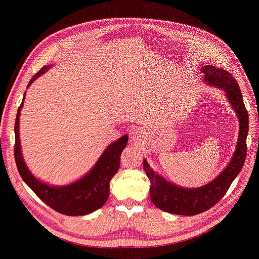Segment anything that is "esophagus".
I'll return each instance as SVG.
<instances>
[{"label":"esophagus","instance_id":"34e87169","mask_svg":"<svg viewBox=\"0 0 259 259\" xmlns=\"http://www.w3.org/2000/svg\"><path fill=\"white\" fill-rule=\"evenodd\" d=\"M144 135V132L141 128H135L132 132H131V138L133 141H140L141 138L143 137Z\"/></svg>","mask_w":259,"mask_h":259}]
</instances>
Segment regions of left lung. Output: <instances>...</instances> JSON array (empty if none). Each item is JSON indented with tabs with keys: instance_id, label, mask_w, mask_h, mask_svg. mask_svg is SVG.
Here are the masks:
<instances>
[{
	"instance_id": "obj_1",
	"label": "left lung",
	"mask_w": 259,
	"mask_h": 259,
	"mask_svg": "<svg viewBox=\"0 0 259 259\" xmlns=\"http://www.w3.org/2000/svg\"><path fill=\"white\" fill-rule=\"evenodd\" d=\"M201 70L205 75V83L224 90L230 104L234 107L240 125L237 146L231 162L224 171L205 186L194 189L182 188L168 181L154 171L145 159L143 160V169L151 180L150 196L152 202L159 209L172 214L192 216L212 208L226 195L232 182L240 173L246 159L249 119L237 81L226 69L214 65H204Z\"/></svg>"
}]
</instances>
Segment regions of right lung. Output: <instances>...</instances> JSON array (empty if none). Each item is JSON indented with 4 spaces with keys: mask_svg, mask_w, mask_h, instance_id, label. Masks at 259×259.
Segmentation results:
<instances>
[{
    "mask_svg": "<svg viewBox=\"0 0 259 259\" xmlns=\"http://www.w3.org/2000/svg\"><path fill=\"white\" fill-rule=\"evenodd\" d=\"M50 68L51 65L43 66L31 78L27 88L34 82V80L44 75ZM24 99L25 92L22 102L17 110L14 127L15 162L23 181L45 204L61 214L69 216L86 215L101 208L109 196V181L119 170L121 154L127 145L128 135L125 134L118 140L110 143L99 157L93 168L80 179L66 184V186H51V184L33 176L27 168L22 156L19 138V116Z\"/></svg>",
    "mask_w": 259,
    "mask_h": 259,
    "instance_id": "obj_1",
    "label": "right lung"
}]
</instances>
